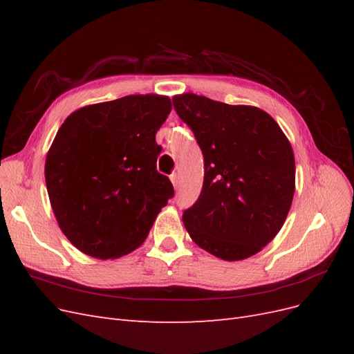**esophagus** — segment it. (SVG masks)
Returning <instances> with one entry per match:
<instances>
[{
	"mask_svg": "<svg viewBox=\"0 0 354 354\" xmlns=\"http://www.w3.org/2000/svg\"><path fill=\"white\" fill-rule=\"evenodd\" d=\"M169 178H171V183H173V186L177 189V186H178V178H177V174L176 173H173L169 176Z\"/></svg>",
	"mask_w": 354,
	"mask_h": 354,
	"instance_id": "1",
	"label": "esophagus"
}]
</instances>
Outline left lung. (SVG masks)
Returning a JSON list of instances; mask_svg holds the SVG:
<instances>
[{
  "instance_id": "1",
  "label": "left lung",
  "mask_w": 354,
  "mask_h": 354,
  "mask_svg": "<svg viewBox=\"0 0 354 354\" xmlns=\"http://www.w3.org/2000/svg\"><path fill=\"white\" fill-rule=\"evenodd\" d=\"M174 109L205 160L202 192L183 214L202 250L226 261L260 252L282 229L295 192L292 146L273 118L248 104L183 93Z\"/></svg>"
}]
</instances>
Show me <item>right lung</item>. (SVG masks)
Listing matches in <instances>:
<instances>
[{"label": "right lung", "instance_id": "1", "mask_svg": "<svg viewBox=\"0 0 354 354\" xmlns=\"http://www.w3.org/2000/svg\"><path fill=\"white\" fill-rule=\"evenodd\" d=\"M168 95L131 94L72 112L46 158L51 209L69 242L99 260L120 259L147 238L174 195L156 171V133Z\"/></svg>", "mask_w": 354, "mask_h": 354}]
</instances>
